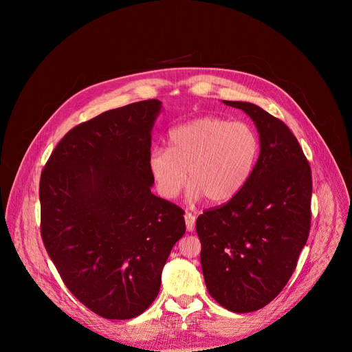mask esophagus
<instances>
[{
    "label": "esophagus",
    "mask_w": 352,
    "mask_h": 352,
    "mask_svg": "<svg viewBox=\"0 0 352 352\" xmlns=\"http://www.w3.org/2000/svg\"><path fill=\"white\" fill-rule=\"evenodd\" d=\"M185 224H186V230L188 231H193V227H195V220L196 217L192 214V213H185Z\"/></svg>",
    "instance_id": "esophagus-1"
}]
</instances>
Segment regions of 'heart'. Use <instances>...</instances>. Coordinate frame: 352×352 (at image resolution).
<instances>
[{"mask_svg":"<svg viewBox=\"0 0 352 352\" xmlns=\"http://www.w3.org/2000/svg\"><path fill=\"white\" fill-rule=\"evenodd\" d=\"M168 140L170 148L157 146L147 159L156 190L166 200L179 195L189 175L190 199L230 202L252 175L259 152L252 128L220 117L184 122L170 131Z\"/></svg>","mask_w":352,"mask_h":352,"instance_id":"b5f03b06","label":"heart"}]
</instances>
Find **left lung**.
I'll return each instance as SVG.
<instances>
[{"mask_svg":"<svg viewBox=\"0 0 352 352\" xmlns=\"http://www.w3.org/2000/svg\"><path fill=\"white\" fill-rule=\"evenodd\" d=\"M223 103L254 121L261 152L242 190L200 214L196 232L209 294L226 309L248 314L273 300L296 267L309 235L312 175L283 121L252 103Z\"/></svg>","mask_w":352,"mask_h":352,"instance_id":"1","label":"left lung"}]
</instances>
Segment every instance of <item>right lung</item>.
I'll list each match as a JSON object with an SVG mask.
<instances>
[{
    "label": "right lung",
    "instance_id": "1",
    "mask_svg": "<svg viewBox=\"0 0 352 352\" xmlns=\"http://www.w3.org/2000/svg\"><path fill=\"white\" fill-rule=\"evenodd\" d=\"M162 109L160 100H144L75 126L41 173L48 256L69 291L106 319H132L152 305L185 234L184 210L150 190L147 159Z\"/></svg>",
    "mask_w": 352,
    "mask_h": 352
}]
</instances>
